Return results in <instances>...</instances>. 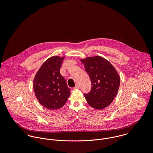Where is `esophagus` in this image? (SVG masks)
<instances>
[{
  "instance_id": "1",
  "label": "esophagus",
  "mask_w": 153,
  "mask_h": 153,
  "mask_svg": "<svg viewBox=\"0 0 153 153\" xmlns=\"http://www.w3.org/2000/svg\"><path fill=\"white\" fill-rule=\"evenodd\" d=\"M79 85H78V84H76V85H75V87H74V89H79Z\"/></svg>"
}]
</instances>
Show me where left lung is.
<instances>
[{
	"label": "left lung",
	"instance_id": "left-lung-1",
	"mask_svg": "<svg viewBox=\"0 0 153 153\" xmlns=\"http://www.w3.org/2000/svg\"><path fill=\"white\" fill-rule=\"evenodd\" d=\"M91 81V89L84 96L88 104L96 109L108 106L117 95L120 78L115 68L100 56L81 59Z\"/></svg>",
	"mask_w": 153,
	"mask_h": 153
}]
</instances>
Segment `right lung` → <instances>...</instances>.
I'll use <instances>...</instances> for the list:
<instances>
[{
  "label": "right lung",
  "instance_id": "right-lung-1",
  "mask_svg": "<svg viewBox=\"0 0 153 153\" xmlns=\"http://www.w3.org/2000/svg\"><path fill=\"white\" fill-rule=\"evenodd\" d=\"M65 57L54 56L41 66L33 80V89L39 103L49 109L62 107L69 98L70 88L59 70Z\"/></svg>",
  "mask_w": 153,
  "mask_h": 153
}]
</instances>
